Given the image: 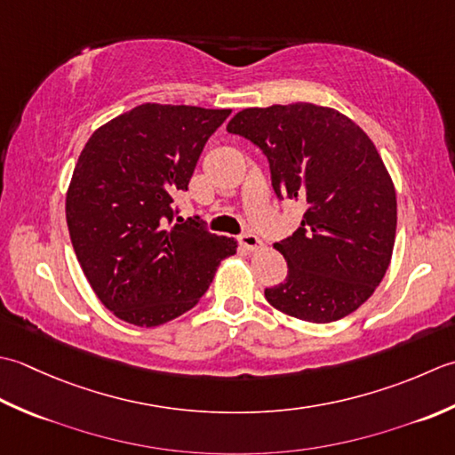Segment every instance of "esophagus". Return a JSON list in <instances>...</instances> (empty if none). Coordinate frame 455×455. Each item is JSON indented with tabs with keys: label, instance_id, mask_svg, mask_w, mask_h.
Returning a JSON list of instances; mask_svg holds the SVG:
<instances>
[{
	"label": "esophagus",
	"instance_id": "1",
	"mask_svg": "<svg viewBox=\"0 0 455 455\" xmlns=\"http://www.w3.org/2000/svg\"><path fill=\"white\" fill-rule=\"evenodd\" d=\"M237 239H239L241 247H245L247 251H259V249H263V245H265L255 234H241Z\"/></svg>",
	"mask_w": 455,
	"mask_h": 455
}]
</instances>
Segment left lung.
Wrapping results in <instances>:
<instances>
[{
    "mask_svg": "<svg viewBox=\"0 0 455 455\" xmlns=\"http://www.w3.org/2000/svg\"><path fill=\"white\" fill-rule=\"evenodd\" d=\"M228 132L263 151L279 200L304 204L300 228L275 243L289 265L265 299L289 316L328 323L357 310L391 263L396 194L363 129L314 104L247 108Z\"/></svg>",
    "mask_w": 455,
    "mask_h": 455,
    "instance_id": "obj_1",
    "label": "left lung"
}]
</instances>
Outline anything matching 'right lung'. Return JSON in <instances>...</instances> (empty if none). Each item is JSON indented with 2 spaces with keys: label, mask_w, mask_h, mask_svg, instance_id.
<instances>
[{
  "label": "right lung",
  "mask_w": 455,
  "mask_h": 455,
  "mask_svg": "<svg viewBox=\"0 0 455 455\" xmlns=\"http://www.w3.org/2000/svg\"><path fill=\"white\" fill-rule=\"evenodd\" d=\"M229 114L143 104L96 129L82 149L67 224L90 286L117 318L141 328L179 318L235 253L234 239L174 208L204 145Z\"/></svg>",
  "instance_id": "right-lung-1"
}]
</instances>
